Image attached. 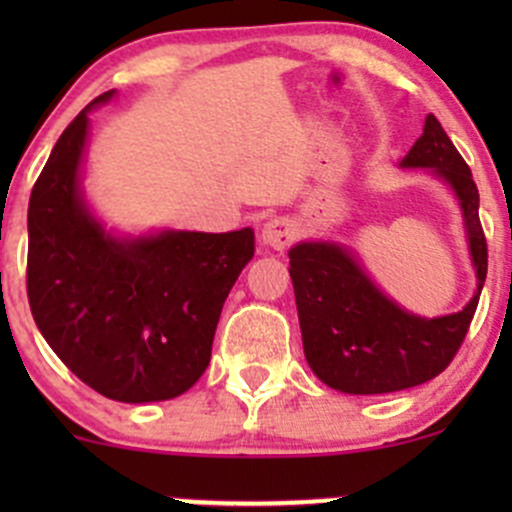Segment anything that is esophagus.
<instances>
[{"label":"esophagus","mask_w":512,"mask_h":512,"mask_svg":"<svg viewBox=\"0 0 512 512\" xmlns=\"http://www.w3.org/2000/svg\"><path fill=\"white\" fill-rule=\"evenodd\" d=\"M297 235L299 232H297V225H294V220L277 215V218H270L265 225H262L260 237L267 247L282 252V250H287L294 240H297Z\"/></svg>","instance_id":"esophagus-1"}]
</instances>
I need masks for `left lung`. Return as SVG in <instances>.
I'll return each mask as SVG.
<instances>
[{
  "mask_svg": "<svg viewBox=\"0 0 512 512\" xmlns=\"http://www.w3.org/2000/svg\"><path fill=\"white\" fill-rule=\"evenodd\" d=\"M404 165L433 168L461 200L478 292L466 309L421 319L374 287L347 250L329 242H302L289 250V277L297 299L304 356L314 374L344 394H391L426 384L461 349L488 272V242L478 218V188L468 163L433 113Z\"/></svg>",
  "mask_w": 512,
  "mask_h": 512,
  "instance_id": "left-lung-1",
  "label": "left lung"
}]
</instances>
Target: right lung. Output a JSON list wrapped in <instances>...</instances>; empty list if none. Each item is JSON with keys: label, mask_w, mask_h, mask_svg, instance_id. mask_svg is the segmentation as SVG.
Returning <instances> with one entry per match:
<instances>
[{"label": "right lung", "mask_w": 512, "mask_h": 512, "mask_svg": "<svg viewBox=\"0 0 512 512\" xmlns=\"http://www.w3.org/2000/svg\"><path fill=\"white\" fill-rule=\"evenodd\" d=\"M66 126L29 198L27 294L56 356L106 399L143 404L188 391L213 352L220 312L255 232H160L116 240L79 193L89 108Z\"/></svg>", "instance_id": "add662e5"}]
</instances>
